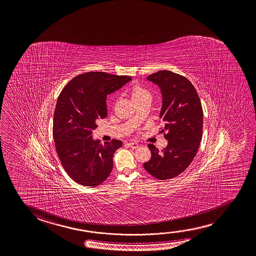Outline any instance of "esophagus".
<instances>
[{
  "label": "esophagus",
  "instance_id": "obj_1",
  "mask_svg": "<svg viewBox=\"0 0 256 256\" xmlns=\"http://www.w3.org/2000/svg\"><path fill=\"white\" fill-rule=\"evenodd\" d=\"M128 146L131 147L132 149H136V148L139 146L138 144L136 142H128Z\"/></svg>",
  "mask_w": 256,
  "mask_h": 256
}]
</instances>
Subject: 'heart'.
I'll return each mask as SVG.
<instances>
[{
    "label": "heart",
    "instance_id": "obj_1",
    "mask_svg": "<svg viewBox=\"0 0 256 256\" xmlns=\"http://www.w3.org/2000/svg\"><path fill=\"white\" fill-rule=\"evenodd\" d=\"M146 96H150L149 92L146 90L144 88H140V86H136L132 91V99H138Z\"/></svg>",
    "mask_w": 256,
    "mask_h": 256
}]
</instances>
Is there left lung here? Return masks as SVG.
<instances>
[{"label":"left lung","instance_id":"1","mask_svg":"<svg viewBox=\"0 0 256 256\" xmlns=\"http://www.w3.org/2000/svg\"><path fill=\"white\" fill-rule=\"evenodd\" d=\"M159 86L162 97L160 120L168 146L162 152L149 144L151 160L144 164L148 173L160 180L180 175L192 162L202 136L201 101L192 83L183 76L160 70L147 76Z\"/></svg>","mask_w":256,"mask_h":256}]
</instances>
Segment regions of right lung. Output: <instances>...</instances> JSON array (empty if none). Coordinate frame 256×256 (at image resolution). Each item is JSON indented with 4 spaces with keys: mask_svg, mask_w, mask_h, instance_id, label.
Segmentation results:
<instances>
[{
    "mask_svg": "<svg viewBox=\"0 0 256 256\" xmlns=\"http://www.w3.org/2000/svg\"><path fill=\"white\" fill-rule=\"evenodd\" d=\"M132 80L128 76L86 72L63 88L55 107L54 138L60 160L78 184L96 186L109 176L114 154L122 146L92 138L96 122L107 117L106 98Z\"/></svg>",
    "mask_w": 256,
    "mask_h": 256,
    "instance_id": "right-lung-1",
    "label": "right lung"
}]
</instances>
